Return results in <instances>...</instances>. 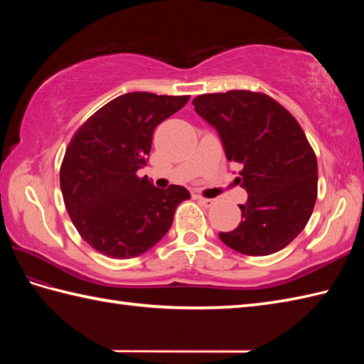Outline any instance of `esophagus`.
Wrapping results in <instances>:
<instances>
[{
	"instance_id": "obj_1",
	"label": "esophagus",
	"mask_w": 364,
	"mask_h": 364,
	"mask_svg": "<svg viewBox=\"0 0 364 364\" xmlns=\"http://www.w3.org/2000/svg\"><path fill=\"white\" fill-rule=\"evenodd\" d=\"M196 198L198 200V203L202 205V206L210 208V206L214 205V200H213V198H203V197H196Z\"/></svg>"
}]
</instances>
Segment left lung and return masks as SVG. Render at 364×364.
<instances>
[{
    "label": "left lung",
    "mask_w": 364,
    "mask_h": 364,
    "mask_svg": "<svg viewBox=\"0 0 364 364\" xmlns=\"http://www.w3.org/2000/svg\"><path fill=\"white\" fill-rule=\"evenodd\" d=\"M215 128L236 178L249 194L239 225L219 233L239 253L264 257L284 249L311 218L318 198V161L297 120L266 94L228 90L192 100Z\"/></svg>",
    "instance_id": "obj_1"
}]
</instances>
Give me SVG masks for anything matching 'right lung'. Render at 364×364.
I'll use <instances>...</instances> for the list:
<instances>
[{
    "instance_id": "obj_1",
    "label": "right lung",
    "mask_w": 364,
    "mask_h": 364,
    "mask_svg": "<svg viewBox=\"0 0 364 364\" xmlns=\"http://www.w3.org/2000/svg\"><path fill=\"white\" fill-rule=\"evenodd\" d=\"M188 102L189 95L131 92L100 107L72 137L60 191L75 228L97 252L120 259L145 253L191 198L186 188L159 189L136 175L146 164L154 128Z\"/></svg>"
}]
</instances>
